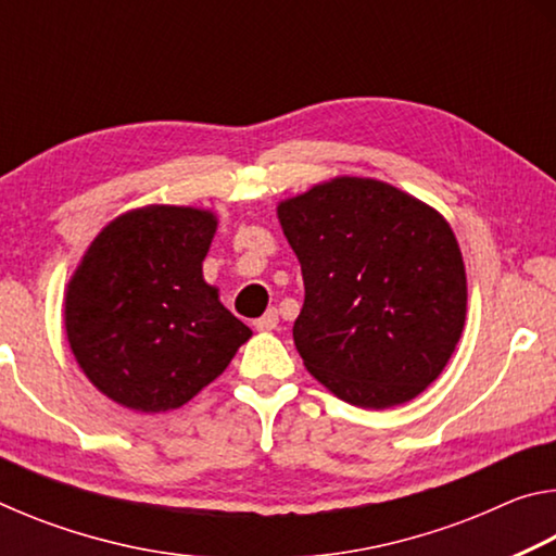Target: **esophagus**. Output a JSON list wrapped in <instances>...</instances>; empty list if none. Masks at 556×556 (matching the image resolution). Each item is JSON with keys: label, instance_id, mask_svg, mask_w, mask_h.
<instances>
[{"label": "esophagus", "instance_id": "34e87169", "mask_svg": "<svg viewBox=\"0 0 556 556\" xmlns=\"http://www.w3.org/2000/svg\"><path fill=\"white\" fill-rule=\"evenodd\" d=\"M277 324H279V314H277V308H269V312H267L265 316H260V318H257V321H255V328H257V331H275Z\"/></svg>", "mask_w": 556, "mask_h": 556}]
</instances>
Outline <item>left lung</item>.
Wrapping results in <instances>:
<instances>
[{"label": "left lung", "instance_id": "1", "mask_svg": "<svg viewBox=\"0 0 556 556\" xmlns=\"http://www.w3.org/2000/svg\"><path fill=\"white\" fill-rule=\"evenodd\" d=\"M304 277L294 343L306 370L355 407L425 392L466 321L451 225L384 181L338 176L277 205Z\"/></svg>", "mask_w": 556, "mask_h": 556}]
</instances>
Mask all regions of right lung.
I'll return each mask as SVG.
<instances>
[{
  "instance_id": "1",
  "label": "right lung",
  "mask_w": 556,
  "mask_h": 556,
  "mask_svg": "<svg viewBox=\"0 0 556 556\" xmlns=\"http://www.w3.org/2000/svg\"><path fill=\"white\" fill-rule=\"evenodd\" d=\"M211 211L147 205L100 230L65 289L75 361L112 402L176 409L228 368L252 331L205 285Z\"/></svg>"
}]
</instances>
